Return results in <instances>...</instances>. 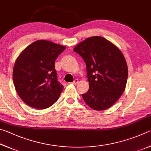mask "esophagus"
<instances>
[{"instance_id": "obj_1", "label": "esophagus", "mask_w": 151, "mask_h": 151, "mask_svg": "<svg viewBox=\"0 0 151 151\" xmlns=\"http://www.w3.org/2000/svg\"><path fill=\"white\" fill-rule=\"evenodd\" d=\"M78 82H79V80H77V79H76V80H74V81H73V82L71 83H72V84H74V85H76V84H77Z\"/></svg>"}]
</instances>
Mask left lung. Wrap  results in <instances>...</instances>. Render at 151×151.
<instances>
[{"instance_id":"8db88e82","label":"left lung","mask_w":151,"mask_h":151,"mask_svg":"<svg viewBox=\"0 0 151 151\" xmlns=\"http://www.w3.org/2000/svg\"><path fill=\"white\" fill-rule=\"evenodd\" d=\"M73 51L85 61L89 88L82 94L86 104L96 111L108 109L125 91L128 68L123 53L101 36L86 38Z\"/></svg>"}]
</instances>
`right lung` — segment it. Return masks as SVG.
<instances>
[{
    "instance_id": "1",
    "label": "right lung",
    "mask_w": 151,
    "mask_h": 151,
    "mask_svg": "<svg viewBox=\"0 0 151 151\" xmlns=\"http://www.w3.org/2000/svg\"><path fill=\"white\" fill-rule=\"evenodd\" d=\"M65 49L62 45L39 40L18 55L13 68V82L21 99L29 106L44 109L57 101L63 86L57 80L55 60Z\"/></svg>"
}]
</instances>
